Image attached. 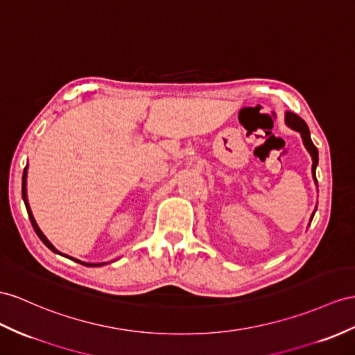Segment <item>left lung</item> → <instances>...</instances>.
Wrapping results in <instances>:
<instances>
[{
	"label": "left lung",
	"mask_w": 355,
	"mask_h": 355,
	"mask_svg": "<svg viewBox=\"0 0 355 355\" xmlns=\"http://www.w3.org/2000/svg\"><path fill=\"white\" fill-rule=\"evenodd\" d=\"M285 124L289 127V129H293V130H295V132H298L300 135H302V139H303L304 147H306V150L309 151V154H311L312 162H313V163H312V174H313L315 184H316V187H318L316 174H315V172H316V166H318V150H316V147H315L312 139H311V132H309L307 124H306L304 120H302V118H300L298 115H295V114H293V112H289V111L285 112ZM315 211H316V207H315ZM315 211H313L312 216H311V222H312V219H313ZM309 225H311V223H309Z\"/></svg>",
	"instance_id": "1"
}]
</instances>
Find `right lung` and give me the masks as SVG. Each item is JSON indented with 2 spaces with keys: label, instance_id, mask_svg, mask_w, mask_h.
Listing matches in <instances>:
<instances>
[{
  "label": "right lung",
  "instance_id": "1",
  "mask_svg": "<svg viewBox=\"0 0 355 355\" xmlns=\"http://www.w3.org/2000/svg\"><path fill=\"white\" fill-rule=\"evenodd\" d=\"M26 172H28V165L25 166V169H24V175H22V199H24V202H25L26 211H28V217H30V220H31L33 228H34L35 234L39 235V239L43 241L44 246H46L48 249H51L53 253H58V255H61V257H67L69 259L75 261V262H79V264H83V266H85V267H102V266H106L107 262H84V261H79V259H76V258H73V257L62 255V253H61L60 250H57L55 248H53V244H52L46 237H44V234L40 231L39 225L35 223V219H34V216H33V213H31V208H30V204H28V196H26Z\"/></svg>",
  "mask_w": 355,
  "mask_h": 355
}]
</instances>
